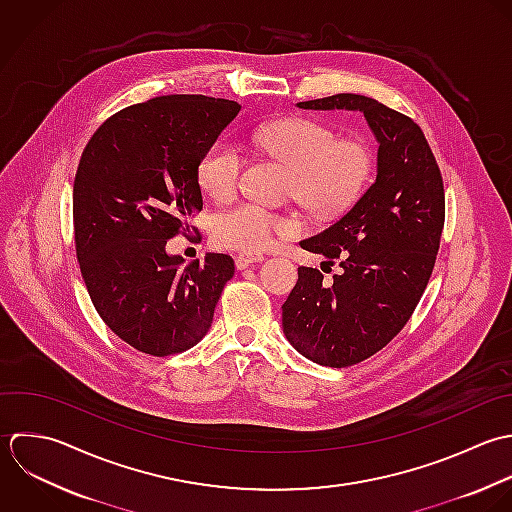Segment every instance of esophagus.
Wrapping results in <instances>:
<instances>
[{
  "label": "esophagus",
  "instance_id": "1",
  "mask_svg": "<svg viewBox=\"0 0 512 512\" xmlns=\"http://www.w3.org/2000/svg\"><path fill=\"white\" fill-rule=\"evenodd\" d=\"M263 259L265 257L261 253H239L237 259H235V265H237V269H245V267H249L253 263H261Z\"/></svg>",
  "mask_w": 512,
  "mask_h": 512
}]
</instances>
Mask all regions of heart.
<instances>
[{
	"instance_id": "heart-1",
	"label": "heart",
	"mask_w": 512,
	"mask_h": 512,
	"mask_svg": "<svg viewBox=\"0 0 512 512\" xmlns=\"http://www.w3.org/2000/svg\"><path fill=\"white\" fill-rule=\"evenodd\" d=\"M253 141L293 169L291 193L311 211L329 215L349 207L365 189L373 167V155L361 139H339L325 123L291 117L265 123L255 129ZM245 165L241 147L223 137L201 157L199 185L217 199H229ZM299 221L293 215L275 213L257 203H239L213 219V237L221 247L241 251L267 249L279 235H293Z\"/></svg>"
}]
</instances>
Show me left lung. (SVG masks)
<instances>
[{
    "label": "left lung",
    "instance_id": "obj_1",
    "mask_svg": "<svg viewBox=\"0 0 512 512\" xmlns=\"http://www.w3.org/2000/svg\"><path fill=\"white\" fill-rule=\"evenodd\" d=\"M299 109L359 111L377 143V177L331 227L301 247L337 259L333 283L299 267L283 305V333L309 361L357 365L381 351L411 319L435 267L445 225V189L421 127L377 99L337 93Z\"/></svg>",
    "mask_w": 512,
    "mask_h": 512
}]
</instances>
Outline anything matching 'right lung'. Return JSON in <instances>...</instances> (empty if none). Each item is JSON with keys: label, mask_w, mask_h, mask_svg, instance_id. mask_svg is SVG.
Returning a JSON list of instances; mask_svg holds the SVG:
<instances>
[{"label": "right lung", "mask_w": 512, "mask_h": 512, "mask_svg": "<svg viewBox=\"0 0 512 512\" xmlns=\"http://www.w3.org/2000/svg\"><path fill=\"white\" fill-rule=\"evenodd\" d=\"M241 105L161 95L99 125L73 181L79 269L105 325L133 349L167 357L197 345L213 323L229 255L185 265L167 239L203 209L197 167Z\"/></svg>", "instance_id": "obj_1"}]
</instances>
